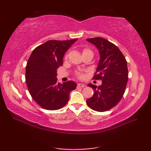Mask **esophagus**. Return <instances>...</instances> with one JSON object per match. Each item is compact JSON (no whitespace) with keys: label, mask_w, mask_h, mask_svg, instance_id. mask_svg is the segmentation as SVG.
<instances>
[{"label":"esophagus","mask_w":151,"mask_h":151,"mask_svg":"<svg viewBox=\"0 0 151 151\" xmlns=\"http://www.w3.org/2000/svg\"><path fill=\"white\" fill-rule=\"evenodd\" d=\"M77 87L78 88H84L86 87V85L85 84H77Z\"/></svg>","instance_id":"esophagus-1"}]
</instances>
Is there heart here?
Returning <instances> with one entry per match:
<instances>
[{
  "instance_id": "1",
  "label": "heart",
  "mask_w": 151,
  "mask_h": 151,
  "mask_svg": "<svg viewBox=\"0 0 151 151\" xmlns=\"http://www.w3.org/2000/svg\"><path fill=\"white\" fill-rule=\"evenodd\" d=\"M91 54L92 55H93V51L90 49H88V48H85L82 50V55H85V54ZM67 58V56H66ZM75 76L77 77L78 79L82 80L85 78V75L84 73L82 72H79V71H76L75 73Z\"/></svg>"
}]
</instances>
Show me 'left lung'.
Segmentation results:
<instances>
[{
	"instance_id": "left-lung-1",
	"label": "left lung",
	"mask_w": 151,
	"mask_h": 151,
	"mask_svg": "<svg viewBox=\"0 0 151 151\" xmlns=\"http://www.w3.org/2000/svg\"><path fill=\"white\" fill-rule=\"evenodd\" d=\"M87 41L99 50L100 60L93 79L101 80L102 84L88 85L93 89L94 94L86 103L95 111H108L115 106L124 95L129 78L127 60L119 49L104 38H89Z\"/></svg>"
}]
</instances>
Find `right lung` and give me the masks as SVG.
<instances>
[{
    "instance_id": "right-lung-1",
    "label": "right lung",
    "mask_w": 151,
    "mask_h": 151,
    "mask_svg": "<svg viewBox=\"0 0 151 151\" xmlns=\"http://www.w3.org/2000/svg\"><path fill=\"white\" fill-rule=\"evenodd\" d=\"M78 39L49 40L35 49L26 66V82L31 97L41 108L56 110L63 108L76 84L57 82V69L63 65L64 54Z\"/></svg>"
}]
</instances>
